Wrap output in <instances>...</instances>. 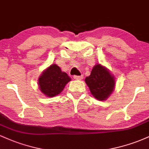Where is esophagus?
I'll return each instance as SVG.
<instances>
[{
  "mask_svg": "<svg viewBox=\"0 0 149 149\" xmlns=\"http://www.w3.org/2000/svg\"><path fill=\"white\" fill-rule=\"evenodd\" d=\"M73 78H74L76 80H83V75H81V76H73Z\"/></svg>",
  "mask_w": 149,
  "mask_h": 149,
  "instance_id": "esophagus-1",
  "label": "esophagus"
}]
</instances>
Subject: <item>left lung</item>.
<instances>
[{
  "mask_svg": "<svg viewBox=\"0 0 149 149\" xmlns=\"http://www.w3.org/2000/svg\"><path fill=\"white\" fill-rule=\"evenodd\" d=\"M92 95L97 100H107L113 92L116 80L106 66L97 64L92 68L90 75L85 79Z\"/></svg>",
  "mask_w": 149,
  "mask_h": 149,
  "instance_id": "obj_1",
  "label": "left lung"
}]
</instances>
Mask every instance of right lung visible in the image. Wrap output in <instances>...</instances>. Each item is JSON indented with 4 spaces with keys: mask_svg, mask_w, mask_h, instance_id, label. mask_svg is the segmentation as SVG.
I'll use <instances>...</instances> for the list:
<instances>
[{
    "mask_svg": "<svg viewBox=\"0 0 149 149\" xmlns=\"http://www.w3.org/2000/svg\"><path fill=\"white\" fill-rule=\"evenodd\" d=\"M71 80L67 73L61 71L60 67L56 64H52L44 70L38 78V85L45 96L52 97L60 94Z\"/></svg>",
    "mask_w": 149,
    "mask_h": 149,
    "instance_id": "add662e5",
    "label": "right lung"
}]
</instances>
